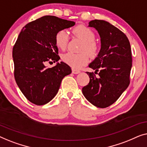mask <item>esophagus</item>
I'll return each mask as SVG.
<instances>
[{
	"label": "esophagus",
	"instance_id": "obj_1",
	"mask_svg": "<svg viewBox=\"0 0 147 147\" xmlns=\"http://www.w3.org/2000/svg\"><path fill=\"white\" fill-rule=\"evenodd\" d=\"M72 73H73V74H78L80 73V71H78V70L74 69H72Z\"/></svg>",
	"mask_w": 147,
	"mask_h": 147
}]
</instances>
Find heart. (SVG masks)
Masks as SVG:
<instances>
[{
	"instance_id": "1",
	"label": "heart",
	"mask_w": 147,
	"mask_h": 147,
	"mask_svg": "<svg viewBox=\"0 0 147 147\" xmlns=\"http://www.w3.org/2000/svg\"><path fill=\"white\" fill-rule=\"evenodd\" d=\"M73 32L76 36L84 41L81 48L82 51H86L92 57L98 55L99 47L94 42L95 34L90 28L84 25H78L73 28ZM69 40V34L65 30H59L55 35V44L61 50H65L67 48ZM62 60L74 69H80L88 63L89 56L86 52L79 54L69 52L62 56Z\"/></svg>"
}]
</instances>
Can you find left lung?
I'll use <instances>...</instances> for the list:
<instances>
[{
    "mask_svg": "<svg viewBox=\"0 0 147 147\" xmlns=\"http://www.w3.org/2000/svg\"><path fill=\"white\" fill-rule=\"evenodd\" d=\"M98 31L101 48L98 57L89 67L98 74L86 72L90 78L82 88L84 97L98 108H106L117 100L130 84L132 53L129 39L119 28L102 20L89 22ZM99 73H97V71Z\"/></svg>",
    "mask_w": 147,
    "mask_h": 147,
    "instance_id": "8db88e82",
    "label": "left lung"
}]
</instances>
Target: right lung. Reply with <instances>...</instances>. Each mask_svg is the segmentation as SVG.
<instances>
[{"label": "right lung", "instance_id": "1", "mask_svg": "<svg viewBox=\"0 0 147 147\" xmlns=\"http://www.w3.org/2000/svg\"><path fill=\"white\" fill-rule=\"evenodd\" d=\"M75 22L55 16H44L24 26L12 49L16 82L30 102L44 105L57 94L61 81L71 73L63 62L52 68L47 63L60 59L55 44L58 31L74 26Z\"/></svg>", "mask_w": 147, "mask_h": 147}]
</instances>
